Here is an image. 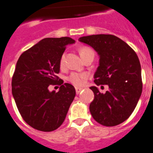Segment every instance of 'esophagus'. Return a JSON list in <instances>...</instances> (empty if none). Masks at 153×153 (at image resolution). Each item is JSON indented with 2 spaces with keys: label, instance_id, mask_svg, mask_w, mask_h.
Segmentation results:
<instances>
[{
  "label": "esophagus",
  "instance_id": "obj_1",
  "mask_svg": "<svg viewBox=\"0 0 153 153\" xmlns=\"http://www.w3.org/2000/svg\"><path fill=\"white\" fill-rule=\"evenodd\" d=\"M82 88H78V87H75V91H76V94H79L80 92L82 91Z\"/></svg>",
  "mask_w": 153,
  "mask_h": 153
}]
</instances>
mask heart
I'll list each match as a JSON object with an SVG mask.
<instances>
[{"label": "heart", "mask_w": 153, "mask_h": 153, "mask_svg": "<svg viewBox=\"0 0 153 153\" xmlns=\"http://www.w3.org/2000/svg\"><path fill=\"white\" fill-rule=\"evenodd\" d=\"M91 52H93V51L88 47H83L80 49L81 56H84V55L87 54V53H91ZM65 55L63 54L61 57V59H60V65L61 66H63L65 65ZM88 76L86 73H72L69 75L68 79L74 85L81 86V85H82L85 83V81L88 79Z\"/></svg>", "instance_id": "b5f03b06"}]
</instances>
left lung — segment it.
Listing matches in <instances>:
<instances>
[{
    "label": "left lung",
    "instance_id": "8db88e82",
    "mask_svg": "<svg viewBox=\"0 0 153 153\" xmlns=\"http://www.w3.org/2000/svg\"><path fill=\"white\" fill-rule=\"evenodd\" d=\"M78 40L91 46L100 58L94 75V83L109 88L105 93H100L95 86L90 88L94 94L89 107L92 117L103 126L123 123L133 112L143 91L141 65L137 53L114 35L87 36Z\"/></svg>",
    "mask_w": 153,
    "mask_h": 153
}]
</instances>
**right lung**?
<instances>
[{"instance_id":"right-lung-1","label":"right lung","mask_w":153,"mask_h":153,"mask_svg":"<svg viewBox=\"0 0 153 153\" xmlns=\"http://www.w3.org/2000/svg\"><path fill=\"white\" fill-rule=\"evenodd\" d=\"M70 37L45 38L21 54L12 78V94L20 115L36 130L50 132L64 122L75 96L74 86L56 74ZM61 85L58 92H49L50 85Z\"/></svg>"}]
</instances>
